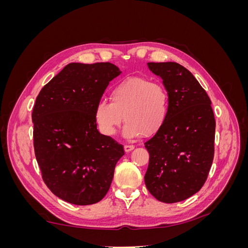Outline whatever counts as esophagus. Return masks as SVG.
<instances>
[{"label":"esophagus","mask_w":248,"mask_h":248,"mask_svg":"<svg viewBox=\"0 0 248 248\" xmlns=\"http://www.w3.org/2000/svg\"><path fill=\"white\" fill-rule=\"evenodd\" d=\"M133 149H134V146H133V145H125V146H124V150H125L126 153H128V152L132 151Z\"/></svg>","instance_id":"obj_1"}]
</instances>
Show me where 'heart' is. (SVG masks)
I'll return each instance as SVG.
<instances>
[{"instance_id": "1", "label": "heart", "mask_w": 248, "mask_h": 248, "mask_svg": "<svg viewBox=\"0 0 248 248\" xmlns=\"http://www.w3.org/2000/svg\"><path fill=\"white\" fill-rule=\"evenodd\" d=\"M109 101L97 102L94 118L100 132L114 136L124 117V136L133 139L158 132L169 115V94L160 82L129 78L111 89Z\"/></svg>"}]
</instances>
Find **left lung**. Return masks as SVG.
Returning a JSON list of instances; mask_svg holds the SVG:
<instances>
[{"instance_id": "left-lung-1", "label": "left lung", "mask_w": 248, "mask_h": 248, "mask_svg": "<svg viewBox=\"0 0 248 248\" xmlns=\"http://www.w3.org/2000/svg\"><path fill=\"white\" fill-rule=\"evenodd\" d=\"M169 94L162 128L145 142L150 158L148 190L158 201L181 202L206 182L214 157L215 119L211 100L192 73L175 62L148 63Z\"/></svg>"}]
</instances>
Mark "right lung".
I'll return each instance as SVG.
<instances>
[{
  "label": "right lung",
  "instance_id": "add662e5",
  "mask_svg": "<svg viewBox=\"0 0 248 248\" xmlns=\"http://www.w3.org/2000/svg\"><path fill=\"white\" fill-rule=\"evenodd\" d=\"M111 63H70L44 86L32 112L34 151L44 183L70 204L86 206L108 193L124 148L97 130L94 110L109 81Z\"/></svg>",
  "mask_w": 248,
  "mask_h": 248
}]
</instances>
